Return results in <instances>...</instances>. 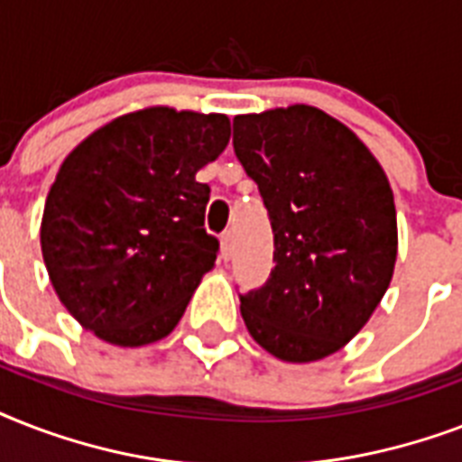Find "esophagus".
<instances>
[{
	"label": "esophagus",
	"mask_w": 462,
	"mask_h": 462,
	"mask_svg": "<svg viewBox=\"0 0 462 462\" xmlns=\"http://www.w3.org/2000/svg\"><path fill=\"white\" fill-rule=\"evenodd\" d=\"M220 256H223L225 261L232 256V232L230 230L220 235Z\"/></svg>",
	"instance_id": "obj_1"
}]
</instances>
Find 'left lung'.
<instances>
[{
  "label": "left lung",
  "mask_w": 462,
  "mask_h": 462,
  "mask_svg": "<svg viewBox=\"0 0 462 462\" xmlns=\"http://www.w3.org/2000/svg\"><path fill=\"white\" fill-rule=\"evenodd\" d=\"M232 146L273 227L271 278L239 295L256 343L282 362L337 352L386 295L398 256L393 191L372 151L311 105L232 119Z\"/></svg>",
  "instance_id": "1"
}]
</instances>
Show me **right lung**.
<instances>
[{
  "label": "right lung",
  "instance_id": "right-lung-1",
  "mask_svg": "<svg viewBox=\"0 0 462 462\" xmlns=\"http://www.w3.org/2000/svg\"><path fill=\"white\" fill-rule=\"evenodd\" d=\"M230 119L146 107L100 126L61 162L40 225L52 288L100 340L139 347L172 333L216 266L210 187L196 172L223 153Z\"/></svg>",
  "mask_w": 462,
  "mask_h": 462
}]
</instances>
